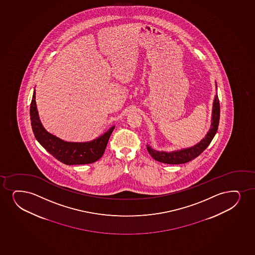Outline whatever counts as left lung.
<instances>
[{
	"label": "left lung",
	"mask_w": 255,
	"mask_h": 255,
	"mask_svg": "<svg viewBox=\"0 0 255 255\" xmlns=\"http://www.w3.org/2000/svg\"><path fill=\"white\" fill-rule=\"evenodd\" d=\"M212 123L211 128L205 138L203 139L198 144H196L191 148H184L181 150L173 151V152H160V151L154 150L153 148L147 145V149L148 153L154 160L166 164H183L188 162L190 160L198 157L205 148H207L211 143L214 136L217 133L220 120V103L217 95H216L213 104V112H212Z\"/></svg>",
	"instance_id": "1"
}]
</instances>
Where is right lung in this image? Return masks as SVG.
<instances>
[{
  "label": "right lung",
  "mask_w": 255,
  "mask_h": 255,
  "mask_svg": "<svg viewBox=\"0 0 255 255\" xmlns=\"http://www.w3.org/2000/svg\"><path fill=\"white\" fill-rule=\"evenodd\" d=\"M35 95L36 93L34 91L30 107L32 131L38 142L53 157L66 165H82L93 163L103 155L108 140L115 126L94 141L88 142H68L63 141L46 131L42 126L36 107Z\"/></svg>",
  "instance_id": "add662e5"
}]
</instances>
